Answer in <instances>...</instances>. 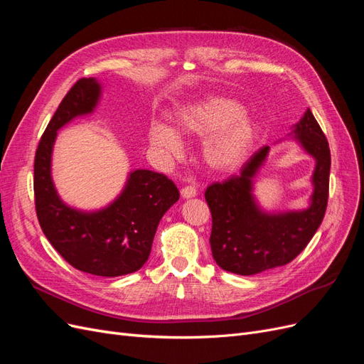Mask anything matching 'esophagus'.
<instances>
[{"label":"esophagus","instance_id":"obj_1","mask_svg":"<svg viewBox=\"0 0 364 364\" xmlns=\"http://www.w3.org/2000/svg\"><path fill=\"white\" fill-rule=\"evenodd\" d=\"M196 194H197V190L193 185H186L181 190V196L183 197V199H193V197H196Z\"/></svg>","mask_w":364,"mask_h":364}]
</instances>
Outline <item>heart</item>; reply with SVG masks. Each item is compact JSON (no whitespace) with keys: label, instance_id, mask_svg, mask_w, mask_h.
Instances as JSON below:
<instances>
[{"label":"heart","instance_id":"b5f03b06","mask_svg":"<svg viewBox=\"0 0 364 364\" xmlns=\"http://www.w3.org/2000/svg\"><path fill=\"white\" fill-rule=\"evenodd\" d=\"M174 124L183 135L205 138L203 161L218 173L238 168L247 159L258 136L255 118L241 111L238 102L226 97H208L179 107L174 112ZM149 139L167 155L178 156L182 151L179 132L162 121H151Z\"/></svg>","mask_w":364,"mask_h":364}]
</instances>
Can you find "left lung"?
I'll return each instance as SVG.
<instances>
[{
  "instance_id": "1",
  "label": "left lung",
  "mask_w": 364,
  "mask_h": 364,
  "mask_svg": "<svg viewBox=\"0 0 364 364\" xmlns=\"http://www.w3.org/2000/svg\"><path fill=\"white\" fill-rule=\"evenodd\" d=\"M291 135L313 156L310 205L301 211L267 213L253 196V179L264 165L270 147L259 149L241 168L238 176L223 183L209 185L205 199L213 215V257L220 267L230 273L257 274L285 266L310 243L321 226L329 188L331 153L323 132L310 109L293 126Z\"/></svg>"
}]
</instances>
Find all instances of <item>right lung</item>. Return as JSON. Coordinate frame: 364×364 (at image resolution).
Segmentation results:
<instances>
[{
	"mask_svg": "<svg viewBox=\"0 0 364 364\" xmlns=\"http://www.w3.org/2000/svg\"><path fill=\"white\" fill-rule=\"evenodd\" d=\"M102 97L94 77L80 79L63 97L39 141L35 156V205L51 246L77 270L97 277H123L144 266L162 215L179 200V190L161 173L134 170L117 199L97 211L65 203L51 178L58 130L90 115Z\"/></svg>",
	"mask_w": 364,
	"mask_h": 364,
	"instance_id": "right-lung-1",
	"label": "right lung"
}]
</instances>
